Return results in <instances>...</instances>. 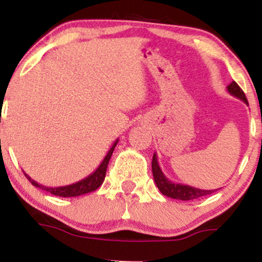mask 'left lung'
Instances as JSON below:
<instances>
[{
	"label": "left lung",
	"mask_w": 262,
	"mask_h": 262,
	"mask_svg": "<svg viewBox=\"0 0 262 262\" xmlns=\"http://www.w3.org/2000/svg\"><path fill=\"white\" fill-rule=\"evenodd\" d=\"M228 92L230 93L234 97L239 98V100L244 101L246 104L248 103V100H246L245 93L243 92V90L240 89L239 85L233 81L229 86H227ZM151 170L152 175H154V181L158 186L159 191L161 192L164 196L173 198V200H181V201H191V200H197V198H201L203 196H207V194L213 193V189H200L196 187H191L188 185H181V183H176L173 181H170L166 176L164 175L160 166H159L158 162V156L154 152V156H152V162H151Z\"/></svg>",
	"instance_id": "obj_1"
}]
</instances>
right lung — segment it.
<instances>
[{"mask_svg": "<svg viewBox=\"0 0 262 262\" xmlns=\"http://www.w3.org/2000/svg\"><path fill=\"white\" fill-rule=\"evenodd\" d=\"M117 143H118V139L113 143V145L111 146L110 151L107 152V155L104 156V159L102 160V162L100 164V166L97 167L91 175H89L85 179L80 180V181L71 183V185L68 186H60V187H47V186L40 185L37 181L31 179L27 173L25 172V175L27 179H28L29 182H32L33 186L35 187L43 189V191L50 192V193L54 194V196H59V197H77L81 196V194H86L89 192L96 191L100 186L103 183L104 181V177H106V171H107V166H108V162H110L111 156L113 154V150L116 148Z\"/></svg>", "mask_w": 262, "mask_h": 262, "instance_id": "obj_1", "label": "right lung"}]
</instances>
